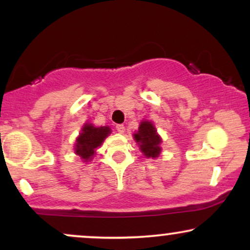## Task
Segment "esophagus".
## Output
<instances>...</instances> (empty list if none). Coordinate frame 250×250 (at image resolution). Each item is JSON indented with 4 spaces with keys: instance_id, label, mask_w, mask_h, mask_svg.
I'll return each instance as SVG.
<instances>
[{
    "instance_id": "esophagus-1",
    "label": "esophagus",
    "mask_w": 250,
    "mask_h": 250,
    "mask_svg": "<svg viewBox=\"0 0 250 250\" xmlns=\"http://www.w3.org/2000/svg\"><path fill=\"white\" fill-rule=\"evenodd\" d=\"M116 130L119 131V133L123 134V133H125V125H116Z\"/></svg>"
}]
</instances>
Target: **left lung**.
Segmentation results:
<instances>
[{
  "mask_svg": "<svg viewBox=\"0 0 250 250\" xmlns=\"http://www.w3.org/2000/svg\"><path fill=\"white\" fill-rule=\"evenodd\" d=\"M135 141L139 143L140 149L147 157H157L161 151V137L156 134L153 123L148 121L141 122L139 131L134 135Z\"/></svg>",
  "mask_w": 250,
  "mask_h": 250,
  "instance_id": "left-lung-1",
  "label": "left lung"
}]
</instances>
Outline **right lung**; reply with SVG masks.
Returning a JSON list of instances; mask_svg holds the SVG:
<instances>
[{"label":"right lung","mask_w":250,"mask_h":250,"mask_svg":"<svg viewBox=\"0 0 250 250\" xmlns=\"http://www.w3.org/2000/svg\"><path fill=\"white\" fill-rule=\"evenodd\" d=\"M110 134L109 127H94L91 125H85L82 129V133L76 140L75 151L84 161L91 159L94 151L101 146L103 140Z\"/></svg>","instance_id":"right-lung-1"}]
</instances>
